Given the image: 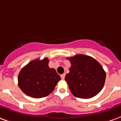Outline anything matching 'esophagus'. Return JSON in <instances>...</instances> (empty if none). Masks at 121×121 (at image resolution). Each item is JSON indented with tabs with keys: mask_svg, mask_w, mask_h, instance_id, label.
Here are the masks:
<instances>
[{
	"mask_svg": "<svg viewBox=\"0 0 121 121\" xmlns=\"http://www.w3.org/2000/svg\"><path fill=\"white\" fill-rule=\"evenodd\" d=\"M60 77H61L62 79H64V78H65V74H62L61 75H60Z\"/></svg>",
	"mask_w": 121,
	"mask_h": 121,
	"instance_id": "obj_1",
	"label": "esophagus"
}]
</instances>
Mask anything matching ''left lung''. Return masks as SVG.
Returning a JSON list of instances; mask_svg holds the SVG:
<instances>
[{"instance_id": "8db88e82", "label": "left lung", "mask_w": 121, "mask_h": 121, "mask_svg": "<svg viewBox=\"0 0 121 121\" xmlns=\"http://www.w3.org/2000/svg\"><path fill=\"white\" fill-rule=\"evenodd\" d=\"M71 67L65 81L75 97L90 99L97 95L103 89L106 79V72L95 59L79 54L67 58Z\"/></svg>"}]
</instances>
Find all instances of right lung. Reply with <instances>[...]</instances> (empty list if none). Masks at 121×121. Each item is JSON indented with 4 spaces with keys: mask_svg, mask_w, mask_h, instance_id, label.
I'll list each match as a JSON object with an SVG mask.
<instances>
[{
    "mask_svg": "<svg viewBox=\"0 0 121 121\" xmlns=\"http://www.w3.org/2000/svg\"><path fill=\"white\" fill-rule=\"evenodd\" d=\"M49 59H35L21 69L18 76L19 88L26 95L33 98L46 97L60 80L55 69L48 66Z\"/></svg>",
    "mask_w": 121,
    "mask_h": 121,
    "instance_id": "right-lung-1",
    "label": "right lung"
}]
</instances>
